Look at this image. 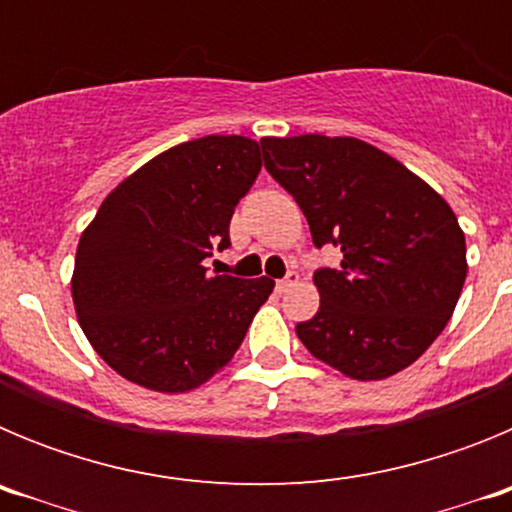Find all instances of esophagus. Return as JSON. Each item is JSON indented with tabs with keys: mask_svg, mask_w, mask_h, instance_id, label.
<instances>
[{
	"mask_svg": "<svg viewBox=\"0 0 512 512\" xmlns=\"http://www.w3.org/2000/svg\"><path fill=\"white\" fill-rule=\"evenodd\" d=\"M297 282H300V274H297V271H287V277L279 279V282H277V289H279V292H287V289L295 287Z\"/></svg>",
	"mask_w": 512,
	"mask_h": 512,
	"instance_id": "34e87169",
	"label": "esophagus"
}]
</instances>
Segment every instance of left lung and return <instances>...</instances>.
<instances>
[{
  "mask_svg": "<svg viewBox=\"0 0 512 512\" xmlns=\"http://www.w3.org/2000/svg\"><path fill=\"white\" fill-rule=\"evenodd\" d=\"M261 151L305 212L312 243L341 248V266L312 277L320 307L297 323L300 341L359 382L402 372L446 328L467 279L449 202L359 138H261Z\"/></svg>",
  "mask_w": 512,
  "mask_h": 512,
  "instance_id": "left-lung-1",
  "label": "left lung"
}]
</instances>
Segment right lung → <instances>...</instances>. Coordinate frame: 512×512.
Wrapping results in <instances>:
<instances>
[{
	"label": "right lung",
	"instance_id": "right-lung-1",
	"mask_svg": "<svg viewBox=\"0 0 512 512\" xmlns=\"http://www.w3.org/2000/svg\"><path fill=\"white\" fill-rule=\"evenodd\" d=\"M261 171L243 135H205L158 153L117 184L76 248L71 297L84 336L128 382L189 392L233 359L269 277L207 274L230 217Z\"/></svg>",
	"mask_w": 512,
	"mask_h": 512
}]
</instances>
